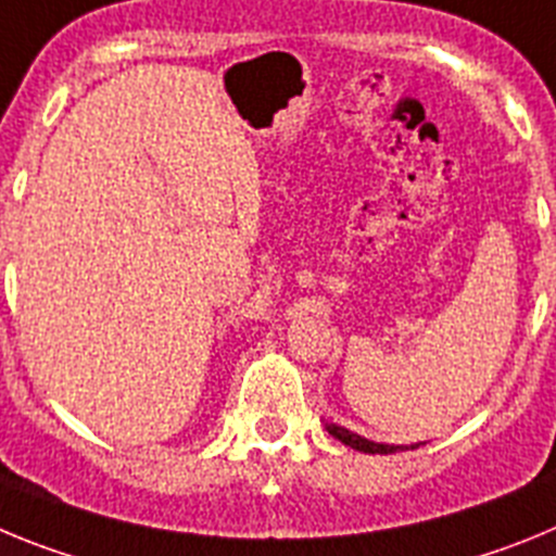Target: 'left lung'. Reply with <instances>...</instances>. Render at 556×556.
Listing matches in <instances>:
<instances>
[{
	"label": "left lung",
	"instance_id": "8db88e82",
	"mask_svg": "<svg viewBox=\"0 0 556 556\" xmlns=\"http://www.w3.org/2000/svg\"><path fill=\"white\" fill-rule=\"evenodd\" d=\"M326 431L331 437H337L339 443L351 445V448L362 451V454H395V451H404V448H420L424 443H412V445H390V443H372L367 437L356 434V431L345 429V426L339 424H326Z\"/></svg>",
	"mask_w": 556,
	"mask_h": 556
}]
</instances>
